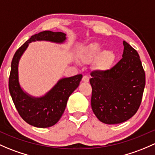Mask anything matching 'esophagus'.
Instances as JSON below:
<instances>
[{
  "instance_id": "obj_1",
  "label": "esophagus",
  "mask_w": 155,
  "mask_h": 155,
  "mask_svg": "<svg viewBox=\"0 0 155 155\" xmlns=\"http://www.w3.org/2000/svg\"><path fill=\"white\" fill-rule=\"evenodd\" d=\"M89 77L87 76H84L82 78V81L84 82H89Z\"/></svg>"
}]
</instances>
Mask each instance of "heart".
Here are the masks:
<instances>
[{
	"label": "heart",
	"mask_w": 155,
	"mask_h": 155,
	"mask_svg": "<svg viewBox=\"0 0 155 155\" xmlns=\"http://www.w3.org/2000/svg\"><path fill=\"white\" fill-rule=\"evenodd\" d=\"M103 50L102 45L93 43L84 47L79 54V60L84 64H89L98 58L97 68L101 71H106L111 68L116 59V54L111 50Z\"/></svg>",
	"instance_id": "b5f03b06"
}]
</instances>
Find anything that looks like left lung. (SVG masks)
Wrapping results in <instances>:
<instances>
[{"label":"left lung","instance_id":"left-lung-1","mask_svg":"<svg viewBox=\"0 0 155 155\" xmlns=\"http://www.w3.org/2000/svg\"><path fill=\"white\" fill-rule=\"evenodd\" d=\"M123 58L110 70L91 73V107L99 121L118 124L136 114L142 101L146 76L137 52L123 41Z\"/></svg>","mask_w":155,"mask_h":155}]
</instances>
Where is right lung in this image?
Returning a JSON list of instances; mask_svg holds the SVG:
<instances>
[{"mask_svg":"<svg viewBox=\"0 0 155 155\" xmlns=\"http://www.w3.org/2000/svg\"><path fill=\"white\" fill-rule=\"evenodd\" d=\"M66 38V34L63 32L43 31L31 36L13 56L9 79V93L20 116L32 126L48 128L57 123L64 113L68 98L82 80V75L61 78L46 94L41 97H34L21 86L18 74L19 61L31 42L49 41L62 45Z\"/></svg>","mask_w":155,"mask_h":155,"instance_id":"obj_1","label":"right lung"}]
</instances>
